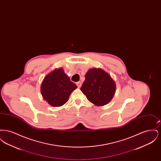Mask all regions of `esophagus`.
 Instances as JSON below:
<instances>
[{
    "mask_svg": "<svg viewBox=\"0 0 161 161\" xmlns=\"http://www.w3.org/2000/svg\"><path fill=\"white\" fill-rule=\"evenodd\" d=\"M76 84H77L78 87H80L81 86V84H82V83H81V81H78L77 83H76Z\"/></svg>",
    "mask_w": 161,
    "mask_h": 161,
    "instance_id": "34e87169",
    "label": "esophagus"
}]
</instances>
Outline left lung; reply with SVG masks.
<instances>
[{
    "label": "left lung",
    "mask_w": 161,
    "mask_h": 161,
    "mask_svg": "<svg viewBox=\"0 0 161 161\" xmlns=\"http://www.w3.org/2000/svg\"><path fill=\"white\" fill-rule=\"evenodd\" d=\"M80 90L92 104L103 106L113 98L116 84L111 76L103 69L92 68L86 74Z\"/></svg>",
    "instance_id": "8db88e82"
}]
</instances>
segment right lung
Masks as SVG:
<instances>
[{
  "label": "right lung",
  "mask_w": 161,
  "mask_h": 161,
  "mask_svg": "<svg viewBox=\"0 0 161 161\" xmlns=\"http://www.w3.org/2000/svg\"><path fill=\"white\" fill-rule=\"evenodd\" d=\"M77 88L63 68L54 69L44 78L41 84L43 99L53 107H60L69 100L70 93Z\"/></svg>",
  "instance_id": "obj_1"
}]
</instances>
